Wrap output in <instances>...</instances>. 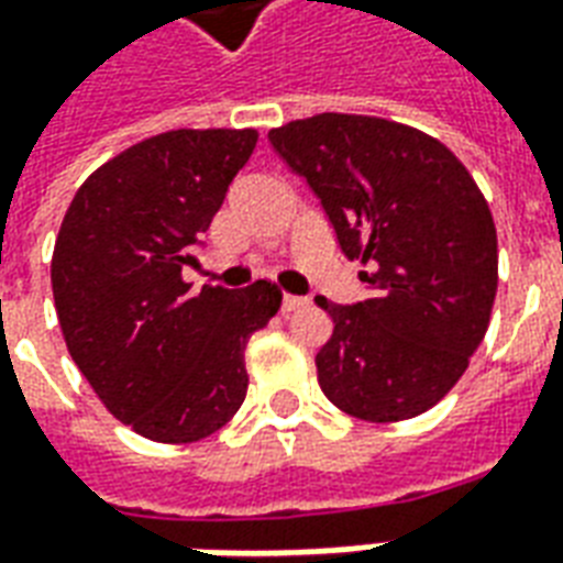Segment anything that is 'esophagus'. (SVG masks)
Returning <instances> with one entry per match:
<instances>
[{
    "mask_svg": "<svg viewBox=\"0 0 563 563\" xmlns=\"http://www.w3.org/2000/svg\"><path fill=\"white\" fill-rule=\"evenodd\" d=\"M303 303H307V298H301V295H283V313H292V310H301Z\"/></svg>",
    "mask_w": 563,
    "mask_h": 563,
    "instance_id": "1",
    "label": "esophagus"
}]
</instances>
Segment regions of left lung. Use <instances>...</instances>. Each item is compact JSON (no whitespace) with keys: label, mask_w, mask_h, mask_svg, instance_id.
Listing matches in <instances>:
<instances>
[{"label":"left lung","mask_w":563,"mask_h":563,"mask_svg":"<svg viewBox=\"0 0 563 563\" xmlns=\"http://www.w3.org/2000/svg\"><path fill=\"white\" fill-rule=\"evenodd\" d=\"M268 140L366 268V301L316 298L334 322L316 355L324 397L369 423L418 418L460 382L493 316L498 235L481 187L435 136L378 115L319 112Z\"/></svg>","instance_id":"1"}]
</instances>
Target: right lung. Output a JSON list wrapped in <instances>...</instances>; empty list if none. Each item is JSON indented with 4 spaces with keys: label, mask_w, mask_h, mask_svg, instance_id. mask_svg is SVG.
Instances as JSON below:
<instances>
[{
    "label": "right lung",
    "mask_w": 563,
    "mask_h": 563,
    "mask_svg": "<svg viewBox=\"0 0 563 563\" xmlns=\"http://www.w3.org/2000/svg\"><path fill=\"white\" fill-rule=\"evenodd\" d=\"M253 128H178L124 148L70 199L49 280L74 364L112 418L143 439L187 444L218 432L247 397L244 345L280 310L268 280L190 292L194 262Z\"/></svg>",
    "instance_id": "1"
}]
</instances>
